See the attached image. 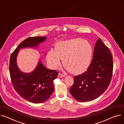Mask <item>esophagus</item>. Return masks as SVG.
Returning a JSON list of instances; mask_svg holds the SVG:
<instances>
[{
    "label": "esophagus",
    "mask_w": 124,
    "mask_h": 124,
    "mask_svg": "<svg viewBox=\"0 0 124 124\" xmlns=\"http://www.w3.org/2000/svg\"><path fill=\"white\" fill-rule=\"evenodd\" d=\"M65 76V75H64V74H61V73H59L58 75V77L59 78H62V77H64Z\"/></svg>",
    "instance_id": "1"
}]
</instances>
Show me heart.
<instances>
[{
    "instance_id": "heart-1",
    "label": "heart",
    "mask_w": 124,
    "mask_h": 124,
    "mask_svg": "<svg viewBox=\"0 0 124 124\" xmlns=\"http://www.w3.org/2000/svg\"><path fill=\"white\" fill-rule=\"evenodd\" d=\"M93 54L92 46L86 40L74 38L58 42L55 50H49L46 55L49 65L57 69L63 59L64 65L73 74H80L88 69Z\"/></svg>"
}]
</instances>
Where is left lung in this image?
Here are the masks:
<instances>
[{
    "mask_svg": "<svg viewBox=\"0 0 124 124\" xmlns=\"http://www.w3.org/2000/svg\"><path fill=\"white\" fill-rule=\"evenodd\" d=\"M113 70L112 55L101 39L97 40L93 59L85 72L74 76L69 92L79 101H92L99 97L108 88Z\"/></svg>",
    "mask_w": 124,
    "mask_h": 124,
    "instance_id": "left-lung-1",
    "label": "left lung"
}]
</instances>
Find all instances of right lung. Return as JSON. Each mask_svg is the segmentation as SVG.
Segmentation results:
<instances>
[{
  "instance_id": "right-lung-1",
  "label": "right lung",
  "mask_w": 124,
  "mask_h": 124,
  "mask_svg": "<svg viewBox=\"0 0 124 124\" xmlns=\"http://www.w3.org/2000/svg\"><path fill=\"white\" fill-rule=\"evenodd\" d=\"M47 39L46 37H30L17 47L9 60V73L12 85L17 93L30 102L38 103L46 101L54 92L53 81L58 75L57 71L46 68L39 60L35 69L24 73L19 69L16 58L19 50L24 48H37Z\"/></svg>"
}]
</instances>
